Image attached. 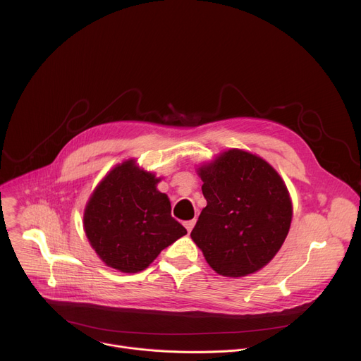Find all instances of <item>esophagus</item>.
I'll list each match as a JSON object with an SVG mask.
<instances>
[{
    "instance_id": "obj_1",
    "label": "esophagus",
    "mask_w": 361,
    "mask_h": 361,
    "mask_svg": "<svg viewBox=\"0 0 361 361\" xmlns=\"http://www.w3.org/2000/svg\"><path fill=\"white\" fill-rule=\"evenodd\" d=\"M194 226H195V220H188V221H184V227L187 228V231H188V233H191V230L194 228Z\"/></svg>"
}]
</instances>
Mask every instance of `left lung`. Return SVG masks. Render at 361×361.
Listing matches in <instances>:
<instances>
[{"label": "left lung", "instance_id": "left-lung-1", "mask_svg": "<svg viewBox=\"0 0 361 361\" xmlns=\"http://www.w3.org/2000/svg\"><path fill=\"white\" fill-rule=\"evenodd\" d=\"M207 205L191 238L223 277H245L267 266L293 219L286 183L264 159L230 148L197 169Z\"/></svg>", "mask_w": 361, "mask_h": 361}]
</instances>
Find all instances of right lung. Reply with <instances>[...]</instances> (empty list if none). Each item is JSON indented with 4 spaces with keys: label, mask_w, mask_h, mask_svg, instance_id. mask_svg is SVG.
<instances>
[{
    "label": "right lung",
    "mask_w": 361,
    "mask_h": 361,
    "mask_svg": "<svg viewBox=\"0 0 361 361\" xmlns=\"http://www.w3.org/2000/svg\"><path fill=\"white\" fill-rule=\"evenodd\" d=\"M161 177L128 159L111 169L90 195L84 231L106 266L121 273L145 270L187 230L171 217L167 194L157 190Z\"/></svg>",
    "instance_id": "right-lung-1"
}]
</instances>
